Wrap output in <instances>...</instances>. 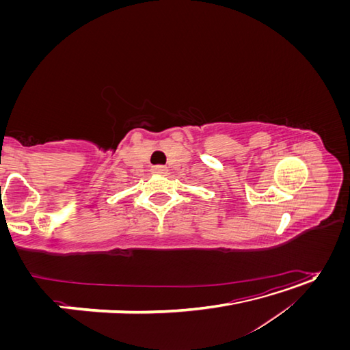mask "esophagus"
<instances>
[{
	"mask_svg": "<svg viewBox=\"0 0 350 350\" xmlns=\"http://www.w3.org/2000/svg\"><path fill=\"white\" fill-rule=\"evenodd\" d=\"M152 172L154 175H166L167 174V167L166 166H162V165H157V166H153L152 167Z\"/></svg>",
	"mask_w": 350,
	"mask_h": 350,
	"instance_id": "1",
	"label": "esophagus"
}]
</instances>
